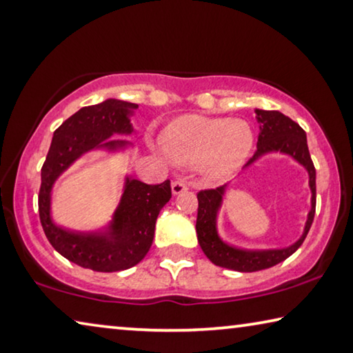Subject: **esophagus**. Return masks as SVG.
Masks as SVG:
<instances>
[{
	"label": "esophagus",
	"mask_w": 353,
	"mask_h": 353,
	"mask_svg": "<svg viewBox=\"0 0 353 353\" xmlns=\"http://www.w3.org/2000/svg\"><path fill=\"white\" fill-rule=\"evenodd\" d=\"M171 190H172V194H181L183 192H187L188 185L183 181H174L171 183Z\"/></svg>",
	"instance_id": "esophagus-1"
}]
</instances>
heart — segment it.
<instances>
[{
    "label": "heart",
    "instance_id": "b5f03b06",
    "mask_svg": "<svg viewBox=\"0 0 353 353\" xmlns=\"http://www.w3.org/2000/svg\"><path fill=\"white\" fill-rule=\"evenodd\" d=\"M254 137L245 121L185 114L161 132L165 154L179 165H199L209 181L234 174L253 149Z\"/></svg>",
    "mask_w": 353,
    "mask_h": 353
}]
</instances>
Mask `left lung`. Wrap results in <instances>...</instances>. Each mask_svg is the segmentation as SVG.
Segmentation results:
<instances>
[{
	"mask_svg": "<svg viewBox=\"0 0 353 353\" xmlns=\"http://www.w3.org/2000/svg\"><path fill=\"white\" fill-rule=\"evenodd\" d=\"M257 122H259V138H257V149L254 155L247 161V166L253 163L268 152L288 154L306 168L310 174L311 188V210L307 214L303 236L297 242L288 248L281 250H239L223 242L216 232V214L220 209L223 194L226 185L201 190L198 193V218H196V234L198 242L203 248L204 254L218 267H225L236 272H257L270 268L288 259L290 254L300 248L307 236V231L312 225L316 214V168L312 163L310 150H307L306 133L297 122L284 116L279 111L256 110Z\"/></svg>",
	"mask_w": 353,
	"mask_h": 353,
	"instance_id": "8db88e82",
	"label": "left lung"
}]
</instances>
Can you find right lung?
Masks as SVG:
<instances>
[{
    "mask_svg": "<svg viewBox=\"0 0 353 353\" xmlns=\"http://www.w3.org/2000/svg\"><path fill=\"white\" fill-rule=\"evenodd\" d=\"M137 103L108 99L99 105L85 106L64 121L53 133L47 159L42 166L39 190V216L52 247L74 264L94 272H119L137 265L152 245L155 221L161 207L171 198V183L165 181L148 185L137 179H125L121 203L108 231L74 232L56 226L50 216V201L56 179L88 150L127 148L132 110Z\"/></svg>",
    "mask_w": 353,
    "mask_h": 353,
    "instance_id": "obj_1",
    "label": "right lung"
}]
</instances>
